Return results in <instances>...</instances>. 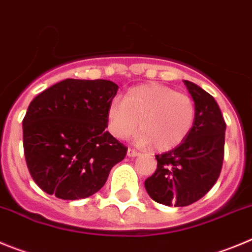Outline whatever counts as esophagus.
<instances>
[{
	"label": "esophagus",
	"mask_w": 252,
	"mask_h": 252,
	"mask_svg": "<svg viewBox=\"0 0 252 252\" xmlns=\"http://www.w3.org/2000/svg\"><path fill=\"white\" fill-rule=\"evenodd\" d=\"M138 152L135 151V149H131V148H129L128 151H126V156H128V157H137L138 156Z\"/></svg>",
	"instance_id": "obj_1"
}]
</instances>
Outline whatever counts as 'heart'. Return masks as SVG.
I'll list each match as a JSON object with an SVG mask.
<instances>
[{"instance_id": "heart-1", "label": "heart", "mask_w": 252, "mask_h": 252, "mask_svg": "<svg viewBox=\"0 0 252 252\" xmlns=\"http://www.w3.org/2000/svg\"><path fill=\"white\" fill-rule=\"evenodd\" d=\"M196 121V104L187 94L162 84L130 88L123 101L113 100L106 110L108 129L117 139H126L138 128V142L159 152L176 148L188 137Z\"/></svg>"}]
</instances>
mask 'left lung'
I'll return each mask as SVG.
<instances>
[{"instance_id":"left-lung-1","label":"left lung","mask_w":252,"mask_h":252,"mask_svg":"<svg viewBox=\"0 0 252 252\" xmlns=\"http://www.w3.org/2000/svg\"><path fill=\"white\" fill-rule=\"evenodd\" d=\"M196 104V121L188 137L172 151L156 156L157 169L144 182L153 201L183 207L202 198L221 173L226 123L212 95L183 80Z\"/></svg>"}]
</instances>
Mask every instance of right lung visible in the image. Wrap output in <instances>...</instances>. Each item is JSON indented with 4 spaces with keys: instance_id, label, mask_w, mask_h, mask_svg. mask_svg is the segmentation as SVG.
<instances>
[{
    "instance_id": "obj_1",
    "label": "right lung",
    "mask_w": 252,
    "mask_h": 252,
    "mask_svg": "<svg viewBox=\"0 0 252 252\" xmlns=\"http://www.w3.org/2000/svg\"><path fill=\"white\" fill-rule=\"evenodd\" d=\"M118 89L109 80L65 79L31 101L22 121L24 152L42 191L61 199L87 198L124 159L126 148L105 129Z\"/></svg>"
}]
</instances>
